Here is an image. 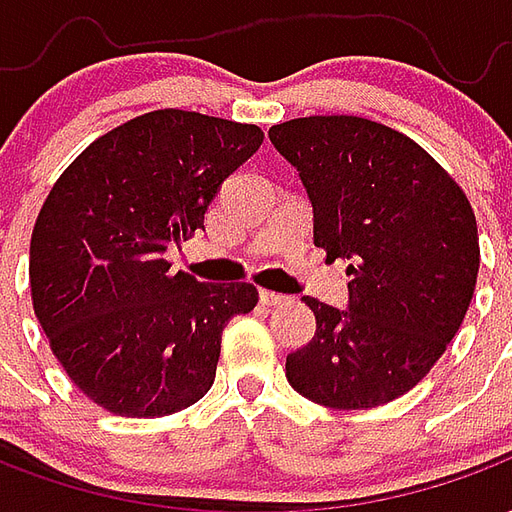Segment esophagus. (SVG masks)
<instances>
[{
	"label": "esophagus",
	"instance_id": "esophagus-1",
	"mask_svg": "<svg viewBox=\"0 0 512 512\" xmlns=\"http://www.w3.org/2000/svg\"><path fill=\"white\" fill-rule=\"evenodd\" d=\"M260 301H263L266 307H282V304H288V296L274 293V290H260Z\"/></svg>",
	"mask_w": 512,
	"mask_h": 512
}]
</instances>
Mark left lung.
<instances>
[{
	"instance_id": "left-lung-1",
	"label": "left lung",
	"mask_w": 512,
	"mask_h": 512,
	"mask_svg": "<svg viewBox=\"0 0 512 512\" xmlns=\"http://www.w3.org/2000/svg\"><path fill=\"white\" fill-rule=\"evenodd\" d=\"M315 208V246L348 257L351 307L307 296L315 337L285 376L312 403L376 408L428 376L461 329L480 271L463 189L411 136L354 115L268 128Z\"/></svg>"
}]
</instances>
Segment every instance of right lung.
I'll list each match as a JSON object with an SVG mask.
<instances>
[{
	"label": "right lung",
	"instance_id": "add662e5",
	"mask_svg": "<svg viewBox=\"0 0 512 512\" xmlns=\"http://www.w3.org/2000/svg\"><path fill=\"white\" fill-rule=\"evenodd\" d=\"M263 131L156 109L98 136L51 186L29 244L32 307L73 384L117 417H167L216 378L249 282H197L164 252L205 227L227 175Z\"/></svg>",
	"mask_w": 512,
	"mask_h": 512
}]
</instances>
